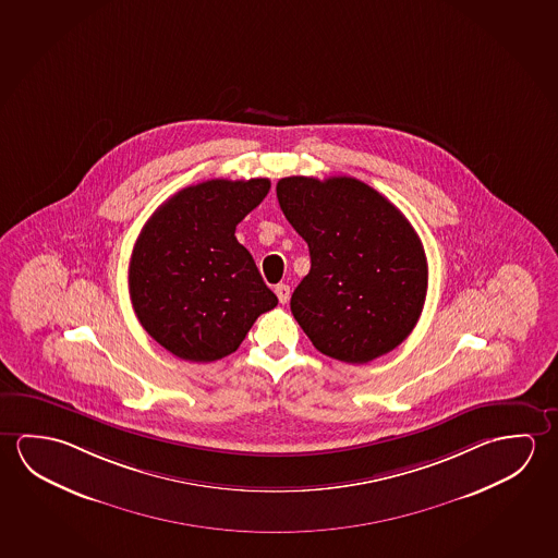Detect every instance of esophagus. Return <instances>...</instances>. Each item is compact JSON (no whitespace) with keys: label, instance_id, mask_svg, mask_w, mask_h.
<instances>
[{"label":"esophagus","instance_id":"34e87169","mask_svg":"<svg viewBox=\"0 0 558 558\" xmlns=\"http://www.w3.org/2000/svg\"><path fill=\"white\" fill-rule=\"evenodd\" d=\"M276 295H278V300H280V303H288L290 302V286L288 283H278L275 288Z\"/></svg>","mask_w":558,"mask_h":558}]
</instances>
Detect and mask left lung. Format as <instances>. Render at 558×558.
<instances>
[{
    "label": "left lung",
    "mask_w": 558,
    "mask_h": 558,
    "mask_svg": "<svg viewBox=\"0 0 558 558\" xmlns=\"http://www.w3.org/2000/svg\"><path fill=\"white\" fill-rule=\"evenodd\" d=\"M276 196L310 247V275L290 307L313 347L347 364L399 347L428 288L426 255L409 220L352 177H286Z\"/></svg>",
    "instance_id": "1"
}]
</instances>
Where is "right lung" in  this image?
<instances>
[{"label": "right lung", "mask_w": 558, "mask_h": 558, "mask_svg": "<svg viewBox=\"0 0 558 558\" xmlns=\"http://www.w3.org/2000/svg\"><path fill=\"white\" fill-rule=\"evenodd\" d=\"M268 191V179L192 184L142 229L130 258V300L147 335L174 356H229L258 315L278 305L235 238L239 221Z\"/></svg>", "instance_id": "1"}]
</instances>
